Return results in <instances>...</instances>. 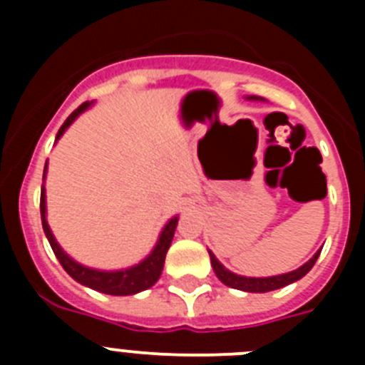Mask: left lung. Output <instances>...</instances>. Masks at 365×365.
<instances>
[{"instance_id": "left-lung-1", "label": "left lung", "mask_w": 365, "mask_h": 365, "mask_svg": "<svg viewBox=\"0 0 365 365\" xmlns=\"http://www.w3.org/2000/svg\"><path fill=\"white\" fill-rule=\"evenodd\" d=\"M250 98H256V96H250ZM320 256V250L311 257V259L302 265L299 269L292 270V272L282 274V276H272V278H245V276H237V274L230 272L225 267L215 259L214 254L210 252V261L212 267H214V272L219 279H221L225 285L232 287V289H240V291H247V292H269V291H276V289H282V287L289 285L292 282H298L299 278H303L309 270L314 267L316 259Z\"/></svg>"}]
</instances>
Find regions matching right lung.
Returning a JSON list of instances; mask_svg holds the SVG:
<instances>
[{
    "label": "right lung",
    "mask_w": 365,
    "mask_h": 365,
    "mask_svg": "<svg viewBox=\"0 0 365 365\" xmlns=\"http://www.w3.org/2000/svg\"><path fill=\"white\" fill-rule=\"evenodd\" d=\"M89 106H91L89 102H83L82 106H78V108L74 109L69 117H67V120L63 122L62 128H60L56 138L62 137V133L69 128L71 124H73L74 118L78 117L82 111H86ZM45 170H47V166H45ZM45 170H43V177H45ZM40 212H41V225H43L45 235H47V240H49L54 256L58 257L60 265L66 269V272L69 274L73 279L82 283V285L91 287V289H95V291L104 292V294H111V296H128V294H135V292L146 291V289H150V287L160 278V272H163V267H164V257H166L168 248H170V245H172L173 234H175V228H177V217H173L172 221H168L163 234H160L159 241H157V247L153 248V252H151L143 263H138V265L131 267V269L117 270V272H102V270H93V269H87V267L83 265H78V263L71 259V257L63 252L62 248H60V245L56 243L53 232H51L49 225H47V219H45V190L43 188H41V197H40Z\"/></svg>",
    "instance_id": "1"
}]
</instances>
